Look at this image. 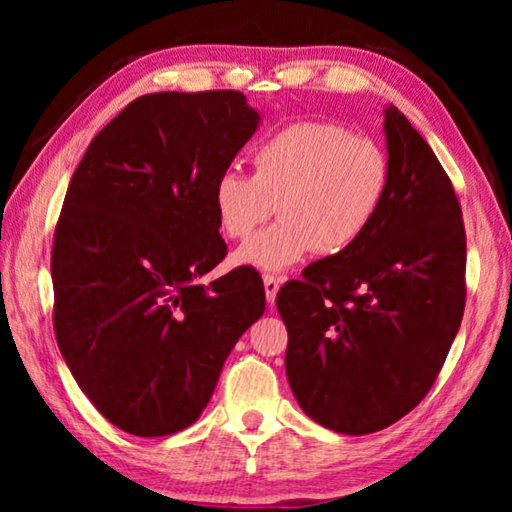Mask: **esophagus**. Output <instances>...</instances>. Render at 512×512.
<instances>
[{
	"label": "esophagus",
	"instance_id": "34e87169",
	"mask_svg": "<svg viewBox=\"0 0 512 512\" xmlns=\"http://www.w3.org/2000/svg\"><path fill=\"white\" fill-rule=\"evenodd\" d=\"M280 284H282V277H277V275H271V273H266L264 275V291H266V300L271 302H275V296H277V289H280Z\"/></svg>",
	"mask_w": 512,
	"mask_h": 512
}]
</instances>
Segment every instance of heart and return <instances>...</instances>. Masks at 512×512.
Wrapping results in <instances>:
<instances>
[{
  "instance_id": "1",
  "label": "heart",
  "mask_w": 512,
  "mask_h": 512,
  "mask_svg": "<svg viewBox=\"0 0 512 512\" xmlns=\"http://www.w3.org/2000/svg\"><path fill=\"white\" fill-rule=\"evenodd\" d=\"M253 176L223 171L212 189L216 223L228 239H248L235 259L277 271L316 250H350L377 221L393 183L391 158L370 135L327 119H300L275 128L250 153Z\"/></svg>"
}]
</instances>
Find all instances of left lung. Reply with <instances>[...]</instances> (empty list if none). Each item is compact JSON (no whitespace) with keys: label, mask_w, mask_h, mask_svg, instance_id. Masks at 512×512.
Instances as JSON below:
<instances>
[{"label":"left lung","mask_w":512,"mask_h":512,"mask_svg":"<svg viewBox=\"0 0 512 512\" xmlns=\"http://www.w3.org/2000/svg\"><path fill=\"white\" fill-rule=\"evenodd\" d=\"M391 192L350 250L277 291L284 366L311 420L366 436L418 406L465 309V228L452 180L395 106L384 112Z\"/></svg>","instance_id":"obj_1"}]
</instances>
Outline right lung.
<instances>
[{
  "label": "right lung",
  "instance_id": "add662e5",
  "mask_svg": "<svg viewBox=\"0 0 512 512\" xmlns=\"http://www.w3.org/2000/svg\"><path fill=\"white\" fill-rule=\"evenodd\" d=\"M237 90L153 92L90 142L60 210L54 332L103 418L133 436H171L210 402L223 361L264 314L262 277L228 255L216 178L257 131Z\"/></svg>",
  "mask_w": 512,
  "mask_h": 512
}]
</instances>
